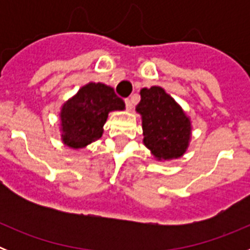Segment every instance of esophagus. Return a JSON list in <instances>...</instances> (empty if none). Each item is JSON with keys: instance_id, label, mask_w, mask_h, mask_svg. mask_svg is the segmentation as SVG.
Masks as SVG:
<instances>
[{"instance_id": "obj_1", "label": "esophagus", "mask_w": 250, "mask_h": 250, "mask_svg": "<svg viewBox=\"0 0 250 250\" xmlns=\"http://www.w3.org/2000/svg\"><path fill=\"white\" fill-rule=\"evenodd\" d=\"M125 106H126L127 111H130V110L132 109V103L130 99H125Z\"/></svg>"}]
</instances>
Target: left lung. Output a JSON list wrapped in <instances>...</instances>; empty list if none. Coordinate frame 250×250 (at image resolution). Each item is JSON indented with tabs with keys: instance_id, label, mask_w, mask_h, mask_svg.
Here are the masks:
<instances>
[{
	"instance_id": "obj_1",
	"label": "left lung",
	"mask_w": 250,
	"mask_h": 250,
	"mask_svg": "<svg viewBox=\"0 0 250 250\" xmlns=\"http://www.w3.org/2000/svg\"><path fill=\"white\" fill-rule=\"evenodd\" d=\"M136 112L141 115L143 143L159 161L185 154L191 139V121L183 107L160 86L140 90Z\"/></svg>"
}]
</instances>
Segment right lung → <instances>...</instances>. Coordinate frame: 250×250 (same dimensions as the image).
<instances>
[{
  "mask_svg": "<svg viewBox=\"0 0 250 250\" xmlns=\"http://www.w3.org/2000/svg\"><path fill=\"white\" fill-rule=\"evenodd\" d=\"M125 109L114 89L101 83H89L61 106V140L71 149H83L103 136L109 112Z\"/></svg>",
  "mask_w": 250,
  "mask_h": 250,
  "instance_id": "add662e5",
  "label": "right lung"
}]
</instances>
